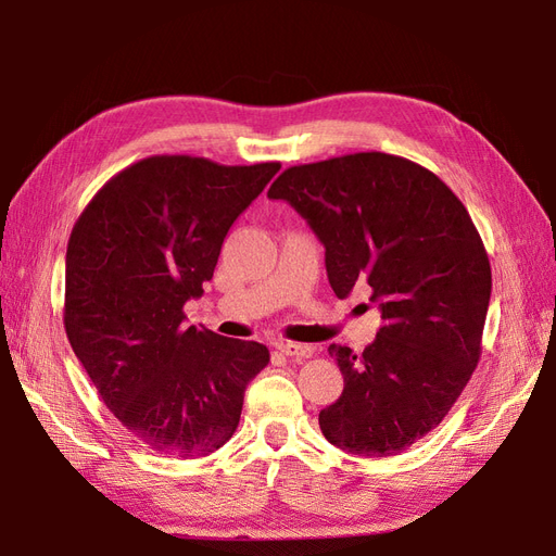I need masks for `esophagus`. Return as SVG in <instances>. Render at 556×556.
I'll return each mask as SVG.
<instances>
[{
    "label": "esophagus",
    "mask_w": 556,
    "mask_h": 556,
    "mask_svg": "<svg viewBox=\"0 0 556 556\" xmlns=\"http://www.w3.org/2000/svg\"><path fill=\"white\" fill-rule=\"evenodd\" d=\"M276 350L285 357H294V359H306L313 355V350L308 345H301V343H292V341H280L276 343Z\"/></svg>",
    "instance_id": "1"
}]
</instances>
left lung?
<instances>
[{
	"label": "left lung",
	"mask_w": 556,
	"mask_h": 556,
	"mask_svg": "<svg viewBox=\"0 0 556 556\" xmlns=\"http://www.w3.org/2000/svg\"><path fill=\"white\" fill-rule=\"evenodd\" d=\"M325 245L331 290L364 288L382 327L364 352L329 345L343 394L319 410L325 439L390 457L439 427L473 376L492 268L466 206L406 157L355 153L285 169L268 190Z\"/></svg>",
	"instance_id": "left-lung-1"
}]
</instances>
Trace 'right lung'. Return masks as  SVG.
Here are the masks:
<instances>
[{"label":"right lung","mask_w":556,"mask_h":556,"mask_svg":"<svg viewBox=\"0 0 556 556\" xmlns=\"http://www.w3.org/2000/svg\"><path fill=\"white\" fill-rule=\"evenodd\" d=\"M280 169L155 155L99 190L66 245L64 329L106 408L160 454L206 457L239 427L255 341L185 325L233 220Z\"/></svg>","instance_id":"add662e5"}]
</instances>
